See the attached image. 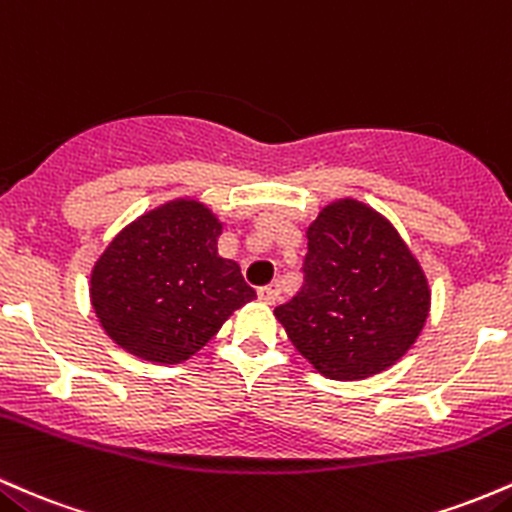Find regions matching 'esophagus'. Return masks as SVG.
I'll use <instances>...</instances> for the list:
<instances>
[{"instance_id": "obj_1", "label": "esophagus", "mask_w": 512, "mask_h": 512, "mask_svg": "<svg viewBox=\"0 0 512 512\" xmlns=\"http://www.w3.org/2000/svg\"><path fill=\"white\" fill-rule=\"evenodd\" d=\"M280 297V285L278 283H271V285H263L258 287V300L263 304H275Z\"/></svg>"}]
</instances>
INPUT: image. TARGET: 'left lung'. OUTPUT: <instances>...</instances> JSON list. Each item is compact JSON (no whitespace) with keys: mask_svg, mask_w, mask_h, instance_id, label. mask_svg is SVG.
Segmentation results:
<instances>
[{"mask_svg":"<svg viewBox=\"0 0 512 512\" xmlns=\"http://www.w3.org/2000/svg\"><path fill=\"white\" fill-rule=\"evenodd\" d=\"M304 283L275 307L319 375L353 382L404 358L430 314L421 263L387 217L355 198L324 205L307 227Z\"/></svg>","mask_w":512,"mask_h":512,"instance_id":"obj_1","label":"left lung"}]
</instances>
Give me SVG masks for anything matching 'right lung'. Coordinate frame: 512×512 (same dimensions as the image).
I'll return each mask as SVG.
<instances>
[{
  "mask_svg": "<svg viewBox=\"0 0 512 512\" xmlns=\"http://www.w3.org/2000/svg\"><path fill=\"white\" fill-rule=\"evenodd\" d=\"M222 227L205 203L174 198L108 241L89 297L120 348L149 363H183L254 300L239 263L217 254Z\"/></svg>",
  "mask_w": 512,
  "mask_h": 512,
  "instance_id": "right-lung-1",
  "label": "right lung"
}]
</instances>
